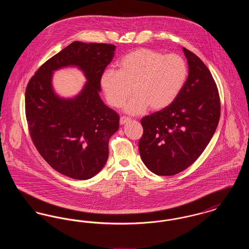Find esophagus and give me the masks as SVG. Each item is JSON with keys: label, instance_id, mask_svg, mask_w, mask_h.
Wrapping results in <instances>:
<instances>
[{"label": "esophagus", "instance_id": "obj_1", "mask_svg": "<svg viewBox=\"0 0 249 249\" xmlns=\"http://www.w3.org/2000/svg\"><path fill=\"white\" fill-rule=\"evenodd\" d=\"M130 118H128V117H121L120 119H119V123L121 124V125H123V124H125L126 122H128V121H130Z\"/></svg>", "mask_w": 249, "mask_h": 249}]
</instances>
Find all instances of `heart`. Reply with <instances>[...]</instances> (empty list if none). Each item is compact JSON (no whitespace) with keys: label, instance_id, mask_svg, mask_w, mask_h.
Segmentation results:
<instances>
[{"label":"heart","instance_id":"heart-1","mask_svg":"<svg viewBox=\"0 0 249 249\" xmlns=\"http://www.w3.org/2000/svg\"><path fill=\"white\" fill-rule=\"evenodd\" d=\"M189 69L184 59L177 54L165 55L149 48H138L119 62V70L103 71L100 85L107 104L119 108L125 106L130 115L142 113L147 107L162 110L172 105L181 93L188 79Z\"/></svg>","mask_w":249,"mask_h":249}]
</instances>
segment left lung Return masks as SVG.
<instances>
[{
	"mask_svg": "<svg viewBox=\"0 0 249 249\" xmlns=\"http://www.w3.org/2000/svg\"><path fill=\"white\" fill-rule=\"evenodd\" d=\"M189 75L177 100L141 119L139 141L142 162L158 176H174L201 156L213 137L220 117L216 84L198 56L183 48Z\"/></svg>",
	"mask_w": 249,
	"mask_h": 249,
	"instance_id": "obj_1",
	"label": "left lung"
}]
</instances>
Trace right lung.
Here are the masks:
<instances>
[{
  "label": "right lung",
  "mask_w": 249,
  "mask_h": 249,
  "mask_svg": "<svg viewBox=\"0 0 249 249\" xmlns=\"http://www.w3.org/2000/svg\"><path fill=\"white\" fill-rule=\"evenodd\" d=\"M115 50L114 45L73 42L48 59L27 85L25 112L33 142L49 165L68 178L89 179L107 163L119 117L99 91ZM67 66H77L88 80L73 99L59 98L51 84L53 71Z\"/></svg>",
  "instance_id": "1"
}]
</instances>
